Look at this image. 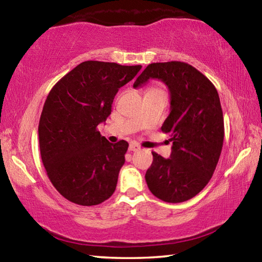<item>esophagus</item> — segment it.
<instances>
[{
	"label": "esophagus",
	"mask_w": 262,
	"mask_h": 262,
	"mask_svg": "<svg viewBox=\"0 0 262 262\" xmlns=\"http://www.w3.org/2000/svg\"><path fill=\"white\" fill-rule=\"evenodd\" d=\"M128 150H129V151H137V150H140V145L134 143V142H132V143L129 144V148H128Z\"/></svg>",
	"instance_id": "1"
}]
</instances>
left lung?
<instances>
[{
    "label": "left lung",
    "instance_id": "8db88e82",
    "mask_svg": "<svg viewBox=\"0 0 262 262\" xmlns=\"http://www.w3.org/2000/svg\"><path fill=\"white\" fill-rule=\"evenodd\" d=\"M150 78L168 86L171 112L162 132L171 136V157L152 151V164L145 181L159 200L179 203L194 198L209 183L221 156L224 120L219 94L205 75L186 62L149 64L134 88Z\"/></svg>",
    "mask_w": 262,
    "mask_h": 262
}]
</instances>
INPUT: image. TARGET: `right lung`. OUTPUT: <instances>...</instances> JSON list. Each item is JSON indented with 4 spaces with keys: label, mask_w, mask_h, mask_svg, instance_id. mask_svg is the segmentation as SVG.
Listing matches in <instances>:
<instances>
[{
    "label": "right lung",
    "mask_w": 262,
    "mask_h": 262,
    "mask_svg": "<svg viewBox=\"0 0 262 262\" xmlns=\"http://www.w3.org/2000/svg\"><path fill=\"white\" fill-rule=\"evenodd\" d=\"M141 68L84 61L48 94L38 127L40 155L51 183L70 202L96 206L114 193L128 143H110L97 127Z\"/></svg>",
    "instance_id": "add662e5"
}]
</instances>
